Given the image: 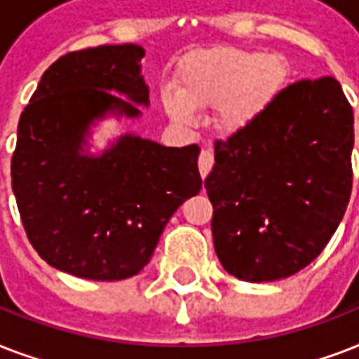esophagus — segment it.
<instances>
[{"mask_svg":"<svg viewBox=\"0 0 359 359\" xmlns=\"http://www.w3.org/2000/svg\"><path fill=\"white\" fill-rule=\"evenodd\" d=\"M214 165V154L210 149H203L201 154H199V173L205 179L208 173H210V169Z\"/></svg>","mask_w":359,"mask_h":359,"instance_id":"obj_1","label":"esophagus"}]
</instances>
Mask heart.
<instances>
[{"mask_svg":"<svg viewBox=\"0 0 359 359\" xmlns=\"http://www.w3.org/2000/svg\"><path fill=\"white\" fill-rule=\"evenodd\" d=\"M287 76V65L278 55L216 48L197 53L186 63L179 89L162 91V106L175 123L186 128L197 123L196 109L216 108V126L236 134L266 111Z\"/></svg>","mask_w":359,"mask_h":359,"instance_id":"heart-1","label":"heart"}]
</instances>
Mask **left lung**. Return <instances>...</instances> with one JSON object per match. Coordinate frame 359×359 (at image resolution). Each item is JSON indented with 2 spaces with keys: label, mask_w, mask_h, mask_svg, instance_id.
Wrapping results in <instances>:
<instances>
[{
  "label": "left lung",
  "mask_w": 359,
  "mask_h": 359,
  "mask_svg": "<svg viewBox=\"0 0 359 359\" xmlns=\"http://www.w3.org/2000/svg\"><path fill=\"white\" fill-rule=\"evenodd\" d=\"M352 147L354 114L332 76L285 87L251 126L216 141L205 188L222 266L262 283L315 261L351 199Z\"/></svg>",
  "instance_id": "1"
}]
</instances>
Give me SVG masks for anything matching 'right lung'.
<instances>
[{
  "mask_svg": "<svg viewBox=\"0 0 359 359\" xmlns=\"http://www.w3.org/2000/svg\"><path fill=\"white\" fill-rule=\"evenodd\" d=\"M143 55L137 44L67 53L20 117L11 163L20 218L36 253L76 278L140 273L175 210L201 190L197 145L163 147L128 132L89 152L95 124L137 119V106H149Z\"/></svg>",
  "mask_w": 359,
  "mask_h": 359,
  "instance_id": "obj_1",
  "label": "right lung"
}]
</instances>
